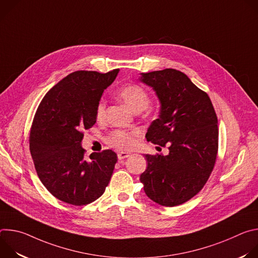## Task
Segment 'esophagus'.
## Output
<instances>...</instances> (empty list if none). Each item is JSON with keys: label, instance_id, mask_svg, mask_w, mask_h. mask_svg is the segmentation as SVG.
<instances>
[{"label": "esophagus", "instance_id": "obj_1", "mask_svg": "<svg viewBox=\"0 0 258 258\" xmlns=\"http://www.w3.org/2000/svg\"><path fill=\"white\" fill-rule=\"evenodd\" d=\"M130 156H131V154H130V153H126V152H120V153L117 154L118 160H123V159H125V158H127V157H130Z\"/></svg>", "mask_w": 258, "mask_h": 258}]
</instances>
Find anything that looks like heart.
I'll list each match as a JSON object with an SVG mask.
<instances>
[{"label": "heart", "instance_id": "b5f03b06", "mask_svg": "<svg viewBox=\"0 0 258 258\" xmlns=\"http://www.w3.org/2000/svg\"><path fill=\"white\" fill-rule=\"evenodd\" d=\"M118 97L122 102L132 110L133 112L138 113L144 111L148 108L150 104V97L147 92L138 85H127L122 87L118 93ZM106 104L104 101H100L97 105L96 116L98 120H102L105 116ZM140 133L138 131H122L116 130L109 135L107 141L114 148L119 151H130L136 145L137 139Z\"/></svg>", "mask_w": 258, "mask_h": 258}]
</instances>
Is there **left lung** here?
Masks as SVG:
<instances>
[{
    "mask_svg": "<svg viewBox=\"0 0 258 258\" xmlns=\"http://www.w3.org/2000/svg\"><path fill=\"white\" fill-rule=\"evenodd\" d=\"M140 82L153 89L158 118L146 134L148 142L168 146L167 155L144 154L146 170L140 180L152 201L167 207L185 203L207 181L217 154V117L206 93L178 70L140 73Z\"/></svg>",
    "mask_w": 258,
    "mask_h": 258,
    "instance_id": "8db88e82",
    "label": "left lung"
}]
</instances>
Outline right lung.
Here are the masks:
<instances>
[{
	"instance_id": "add662e5",
	"label": "right lung",
	"mask_w": 258,
	"mask_h": 258,
	"mask_svg": "<svg viewBox=\"0 0 258 258\" xmlns=\"http://www.w3.org/2000/svg\"><path fill=\"white\" fill-rule=\"evenodd\" d=\"M119 72L76 71L55 85L44 97L33 118L29 149L38 175L57 199L86 205L105 192L117 155L111 150L85 158L83 131L97 119L103 92Z\"/></svg>"
}]
</instances>
